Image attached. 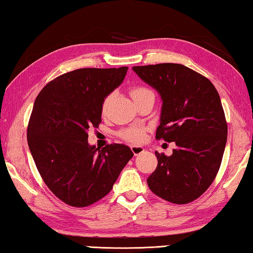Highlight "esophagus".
I'll return each instance as SVG.
<instances>
[{"label":"esophagus","mask_w":253,"mask_h":253,"mask_svg":"<svg viewBox=\"0 0 253 253\" xmlns=\"http://www.w3.org/2000/svg\"><path fill=\"white\" fill-rule=\"evenodd\" d=\"M131 151L133 152L134 156H138V154L144 152V148L140 147V145H131Z\"/></svg>","instance_id":"obj_1"}]
</instances>
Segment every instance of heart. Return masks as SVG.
<instances>
[{
    "label": "heart",
    "instance_id": "1",
    "mask_svg": "<svg viewBox=\"0 0 253 253\" xmlns=\"http://www.w3.org/2000/svg\"><path fill=\"white\" fill-rule=\"evenodd\" d=\"M148 93H153V92L152 90H150L149 87H145V86H132L130 88V94L134 101L144 94H148ZM112 99H113V94L111 93V94L106 95L104 97L103 102H102L101 112L103 115L108 112L111 102H112ZM145 132H147V129H145L144 126H131V127H126V129L121 130L119 134L122 139H124L126 141H129V142L140 143L142 142L145 138Z\"/></svg>",
    "mask_w": 253,
    "mask_h": 253
}]
</instances>
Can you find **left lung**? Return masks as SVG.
I'll use <instances>...</instances> for the list:
<instances>
[{
	"instance_id": "8db88e82",
	"label": "left lung",
	"mask_w": 253,
	"mask_h": 253,
	"mask_svg": "<svg viewBox=\"0 0 253 253\" xmlns=\"http://www.w3.org/2000/svg\"><path fill=\"white\" fill-rule=\"evenodd\" d=\"M162 99L156 138L175 142L170 157L156 151L158 167L147 182L165 200L185 205L207 191L222 161L228 126L209 79L176 63L133 66Z\"/></svg>"
}]
</instances>
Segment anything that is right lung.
<instances>
[{
  "mask_svg": "<svg viewBox=\"0 0 253 253\" xmlns=\"http://www.w3.org/2000/svg\"><path fill=\"white\" fill-rule=\"evenodd\" d=\"M127 66L64 73L39 93L28 126L31 154L44 183L61 201L87 207L105 197L133 152L126 145L95 148L87 131L101 123L104 97L123 82Z\"/></svg>",
  "mask_w": 253,
  "mask_h": 253,
  "instance_id": "obj_1",
  "label": "right lung"
}]
</instances>
